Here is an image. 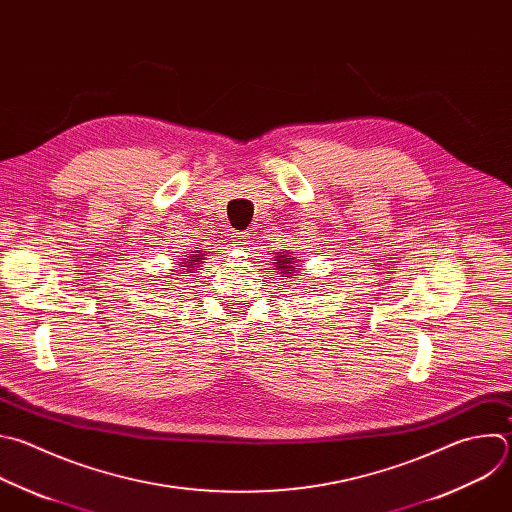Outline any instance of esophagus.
<instances>
[{
  "label": "esophagus",
  "mask_w": 512,
  "mask_h": 512,
  "mask_svg": "<svg viewBox=\"0 0 512 512\" xmlns=\"http://www.w3.org/2000/svg\"><path fill=\"white\" fill-rule=\"evenodd\" d=\"M253 237H251V233L249 231H241V233H233V243L237 245V247H241V249H249L251 247V241Z\"/></svg>",
  "instance_id": "1"
}]
</instances>
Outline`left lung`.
<instances>
[{"mask_svg":"<svg viewBox=\"0 0 512 512\" xmlns=\"http://www.w3.org/2000/svg\"><path fill=\"white\" fill-rule=\"evenodd\" d=\"M273 261L277 263L275 267L283 273L281 277H289V275L297 269V265H295V257H291V253H285V251H283V253H281V255H277Z\"/></svg>","mask_w":512,"mask_h":512,"instance_id":"1","label":"left lung"}]
</instances>
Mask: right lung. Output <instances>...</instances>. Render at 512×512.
Returning <instances> with one entry per match:
<instances>
[{"mask_svg": "<svg viewBox=\"0 0 512 512\" xmlns=\"http://www.w3.org/2000/svg\"><path fill=\"white\" fill-rule=\"evenodd\" d=\"M203 255H205V251H193V255L187 257L185 265H181V267H187L189 273H195V267H199V263H203V261H201Z\"/></svg>", "mask_w": 512, "mask_h": 512, "instance_id": "obj_1", "label": "right lung"}]
</instances>
